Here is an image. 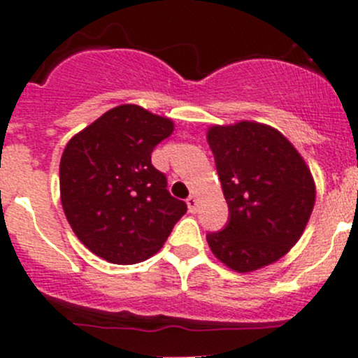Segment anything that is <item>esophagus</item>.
I'll list each match as a JSON object with an SVG mask.
<instances>
[{
  "instance_id": "1",
  "label": "esophagus",
  "mask_w": 358,
  "mask_h": 358,
  "mask_svg": "<svg viewBox=\"0 0 358 358\" xmlns=\"http://www.w3.org/2000/svg\"><path fill=\"white\" fill-rule=\"evenodd\" d=\"M187 206H189L190 213H196L197 211V197L196 196L187 197Z\"/></svg>"
}]
</instances>
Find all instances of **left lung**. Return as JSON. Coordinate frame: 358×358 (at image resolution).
I'll list each match as a JSON object with an SVG mask.
<instances>
[{"mask_svg": "<svg viewBox=\"0 0 358 358\" xmlns=\"http://www.w3.org/2000/svg\"><path fill=\"white\" fill-rule=\"evenodd\" d=\"M215 156L229 222L206 236L213 255L236 272L282 258L298 243L315 204V185L289 140L270 126H213Z\"/></svg>", "mask_w": 358, "mask_h": 358, "instance_id": "left-lung-1", "label": "left lung"}]
</instances>
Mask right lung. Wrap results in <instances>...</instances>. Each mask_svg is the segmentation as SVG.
Wrapping results in <instances>:
<instances>
[{
	"label": "right lung",
	"instance_id": "obj_1",
	"mask_svg": "<svg viewBox=\"0 0 358 358\" xmlns=\"http://www.w3.org/2000/svg\"><path fill=\"white\" fill-rule=\"evenodd\" d=\"M171 133L169 119L126 103L67 143L60 159L64 213L78 239L100 258L115 265L145 262L187 213L150 159Z\"/></svg>",
	"mask_w": 358,
	"mask_h": 358
}]
</instances>
